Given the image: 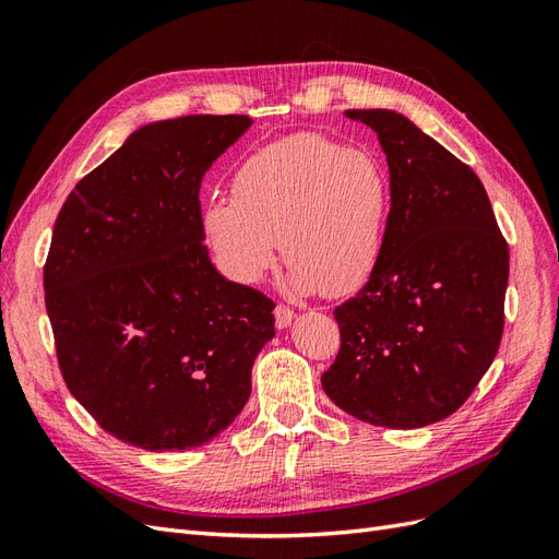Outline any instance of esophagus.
Here are the masks:
<instances>
[{"label":"esophagus","instance_id":"34e87169","mask_svg":"<svg viewBox=\"0 0 559 559\" xmlns=\"http://www.w3.org/2000/svg\"><path fill=\"white\" fill-rule=\"evenodd\" d=\"M294 317H296V312L292 310V308H286V306H282V302H277L275 306V324H277V329H286L294 321Z\"/></svg>","mask_w":559,"mask_h":559}]
</instances>
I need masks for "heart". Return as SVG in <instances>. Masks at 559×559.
Returning a JSON list of instances; mask_svg holds the SVG:
<instances>
[{"label":"heart","instance_id":"1","mask_svg":"<svg viewBox=\"0 0 559 559\" xmlns=\"http://www.w3.org/2000/svg\"><path fill=\"white\" fill-rule=\"evenodd\" d=\"M233 198H212L202 230L218 267L257 284L280 240L296 292L347 296L376 275L389 224L380 160L324 134L302 132L251 154L233 175Z\"/></svg>","mask_w":559,"mask_h":559}]
</instances>
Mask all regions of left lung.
Masks as SVG:
<instances>
[{"label":"left lung","instance_id":"1","mask_svg":"<svg viewBox=\"0 0 559 559\" xmlns=\"http://www.w3.org/2000/svg\"><path fill=\"white\" fill-rule=\"evenodd\" d=\"M378 132L392 210L382 259L333 310L341 349L321 376L357 419L417 429L460 411L503 333L509 242L466 163L386 109H349Z\"/></svg>","mask_w":559,"mask_h":559}]
</instances>
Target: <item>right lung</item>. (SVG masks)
<instances>
[{"mask_svg": "<svg viewBox=\"0 0 559 559\" xmlns=\"http://www.w3.org/2000/svg\"><path fill=\"white\" fill-rule=\"evenodd\" d=\"M249 118L181 116L144 126L67 195L44 263L62 380L128 445L212 441L251 394L275 335V302L216 273L200 183Z\"/></svg>", "mask_w": 559, "mask_h": 559, "instance_id": "add662e5", "label": "right lung"}]
</instances>
